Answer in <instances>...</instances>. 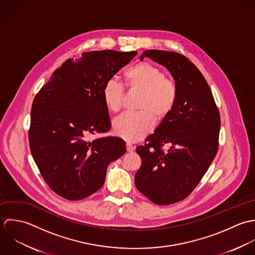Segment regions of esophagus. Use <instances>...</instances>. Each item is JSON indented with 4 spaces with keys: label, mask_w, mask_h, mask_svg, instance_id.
I'll return each mask as SVG.
<instances>
[{
    "label": "esophagus",
    "mask_w": 255,
    "mask_h": 255,
    "mask_svg": "<svg viewBox=\"0 0 255 255\" xmlns=\"http://www.w3.org/2000/svg\"><path fill=\"white\" fill-rule=\"evenodd\" d=\"M134 146L132 145V144H130V143H126V150H127V152L128 153H131V152H133L134 151Z\"/></svg>",
    "instance_id": "esophagus-1"
}]
</instances>
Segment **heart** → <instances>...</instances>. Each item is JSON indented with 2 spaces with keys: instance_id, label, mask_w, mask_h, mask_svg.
<instances>
[{
  "instance_id": "b5f03b06",
  "label": "heart",
  "mask_w": 255,
  "mask_h": 255,
  "mask_svg": "<svg viewBox=\"0 0 255 255\" xmlns=\"http://www.w3.org/2000/svg\"><path fill=\"white\" fill-rule=\"evenodd\" d=\"M124 83L129 91L141 93L137 105L140 112L119 116L113 122V130L126 141L137 142L153 130L154 118L162 120L171 112L177 99V89L160 68L147 62L129 68L124 73ZM102 99L110 111L118 112L123 104L124 90L118 83L109 80L102 88Z\"/></svg>"
}]
</instances>
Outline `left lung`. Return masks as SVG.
<instances>
[{"label":"left lung","instance_id":"8db88e82","mask_svg":"<svg viewBox=\"0 0 255 255\" xmlns=\"http://www.w3.org/2000/svg\"><path fill=\"white\" fill-rule=\"evenodd\" d=\"M145 57L169 71L177 99L146 144L136 149L142 164L135 184L153 203L169 205L185 199L208 170L219 148L221 118L203 75L185 56L146 50L141 60ZM164 144L167 152L161 149Z\"/></svg>","mask_w":255,"mask_h":255}]
</instances>
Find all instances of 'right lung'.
<instances>
[{
	"instance_id": "1",
	"label": "right lung",
	"mask_w": 255,
	"mask_h": 255,
	"mask_svg": "<svg viewBox=\"0 0 255 255\" xmlns=\"http://www.w3.org/2000/svg\"><path fill=\"white\" fill-rule=\"evenodd\" d=\"M136 55L85 52L79 59L65 61L35 96L29 147L43 179L61 197L75 201L97 192L108 164L126 152L121 138H89L109 131L102 88Z\"/></svg>"
}]
</instances>
